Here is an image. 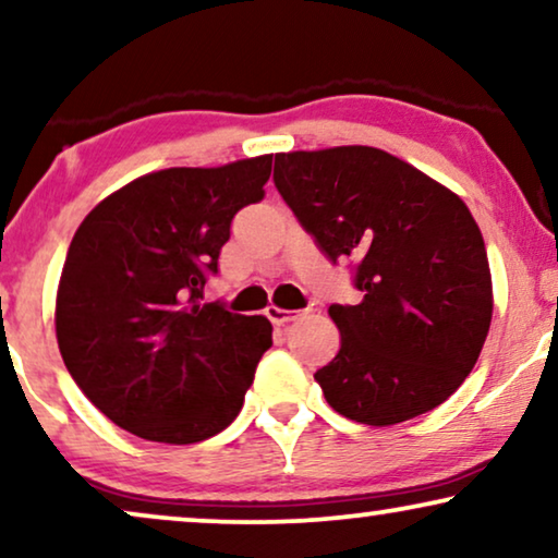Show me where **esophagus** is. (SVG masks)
Here are the masks:
<instances>
[{
    "label": "esophagus",
    "mask_w": 558,
    "mask_h": 558,
    "mask_svg": "<svg viewBox=\"0 0 558 558\" xmlns=\"http://www.w3.org/2000/svg\"><path fill=\"white\" fill-rule=\"evenodd\" d=\"M304 312H307V310H281V307H266V317H269L274 325H287V323H292V319L302 317Z\"/></svg>",
    "instance_id": "1"
}]
</instances>
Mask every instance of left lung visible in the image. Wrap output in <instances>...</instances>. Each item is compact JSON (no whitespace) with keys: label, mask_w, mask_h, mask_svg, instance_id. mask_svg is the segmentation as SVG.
<instances>
[{"label":"left lung","mask_w":558,"mask_h":558,"mask_svg":"<svg viewBox=\"0 0 558 558\" xmlns=\"http://www.w3.org/2000/svg\"><path fill=\"white\" fill-rule=\"evenodd\" d=\"M274 185L363 300L330 304L340 350L315 373L338 414L388 426L447 401L490 330L483 233L460 197L376 147L289 151Z\"/></svg>","instance_id":"1"}]
</instances>
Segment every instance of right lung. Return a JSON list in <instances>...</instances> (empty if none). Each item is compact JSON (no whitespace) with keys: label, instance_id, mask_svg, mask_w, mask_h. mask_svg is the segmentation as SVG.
Listing matches in <instances>:
<instances>
[{"label":"right lung","instance_id":"1","mask_svg":"<svg viewBox=\"0 0 558 558\" xmlns=\"http://www.w3.org/2000/svg\"><path fill=\"white\" fill-rule=\"evenodd\" d=\"M269 174L271 155L144 174L75 231L58 287V348L121 429L195 445L239 416L271 323L201 300L233 216L262 201Z\"/></svg>","mask_w":558,"mask_h":558}]
</instances>
